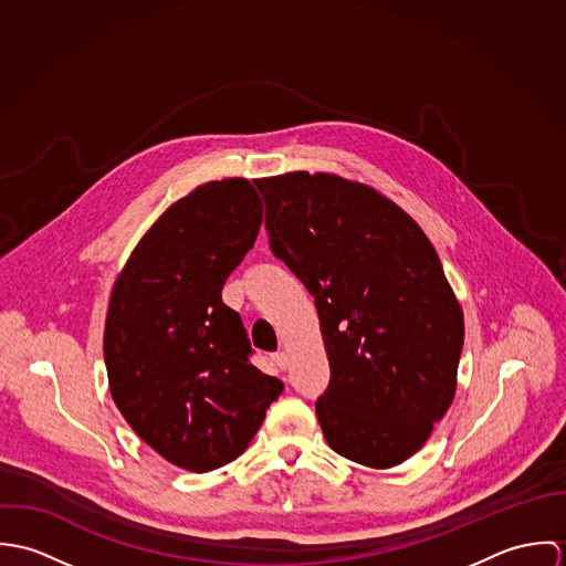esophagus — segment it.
<instances>
[{"label": "esophagus", "mask_w": 566, "mask_h": 566, "mask_svg": "<svg viewBox=\"0 0 566 566\" xmlns=\"http://www.w3.org/2000/svg\"><path fill=\"white\" fill-rule=\"evenodd\" d=\"M272 361H274V366H276L279 370H285V368L290 366V359H287L285 353H274V355H272Z\"/></svg>", "instance_id": "1"}]
</instances>
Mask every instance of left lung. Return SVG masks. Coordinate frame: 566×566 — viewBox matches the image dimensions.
<instances>
[{"instance_id": "8db88e82", "label": "left lung", "mask_w": 566, "mask_h": 566, "mask_svg": "<svg viewBox=\"0 0 566 566\" xmlns=\"http://www.w3.org/2000/svg\"><path fill=\"white\" fill-rule=\"evenodd\" d=\"M270 248L314 296L331 381L316 401L328 447L390 469L447 413L464 316L422 229L375 189L331 174L254 180Z\"/></svg>"}]
</instances>
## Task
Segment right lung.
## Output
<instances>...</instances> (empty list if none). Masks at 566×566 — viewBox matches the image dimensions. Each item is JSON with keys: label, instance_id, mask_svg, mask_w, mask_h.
<instances>
[{"label": "right lung", "instance_id": "1", "mask_svg": "<svg viewBox=\"0 0 566 566\" xmlns=\"http://www.w3.org/2000/svg\"><path fill=\"white\" fill-rule=\"evenodd\" d=\"M259 227L261 200L245 178L207 182L153 224L111 294V397L148 447L191 473L240 458L283 392L250 364L242 318L222 303Z\"/></svg>", "mask_w": 566, "mask_h": 566}]
</instances>
